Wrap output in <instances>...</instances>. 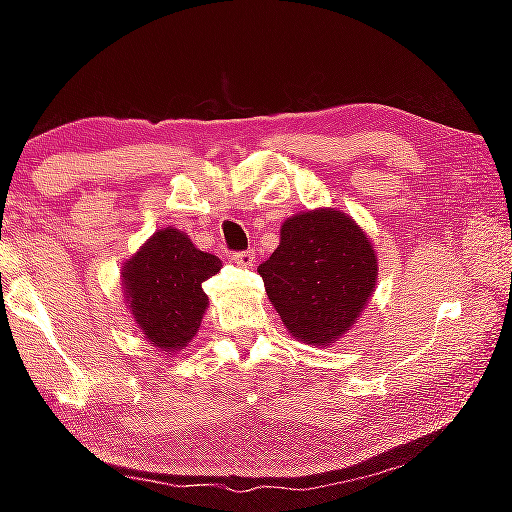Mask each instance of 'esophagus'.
Listing matches in <instances>:
<instances>
[{
  "mask_svg": "<svg viewBox=\"0 0 512 512\" xmlns=\"http://www.w3.org/2000/svg\"><path fill=\"white\" fill-rule=\"evenodd\" d=\"M232 259H235V264H237L239 268H253L255 253H250V250H244V253H235V255H232Z\"/></svg>",
  "mask_w": 512,
  "mask_h": 512,
  "instance_id": "34e87169",
  "label": "esophagus"
}]
</instances>
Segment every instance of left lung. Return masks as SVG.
Segmentation results:
<instances>
[{
  "label": "left lung",
  "instance_id": "1",
  "mask_svg": "<svg viewBox=\"0 0 512 512\" xmlns=\"http://www.w3.org/2000/svg\"><path fill=\"white\" fill-rule=\"evenodd\" d=\"M257 273L293 339L329 348L370 302L379 259L352 216L316 207L282 223L280 246Z\"/></svg>",
  "mask_w": 512,
  "mask_h": 512
}]
</instances>
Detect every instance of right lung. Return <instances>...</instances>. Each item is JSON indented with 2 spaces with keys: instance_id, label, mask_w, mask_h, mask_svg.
<instances>
[{
  "instance_id": "right-lung-1",
  "label": "right lung",
  "mask_w": 512,
  "mask_h": 512,
  "mask_svg": "<svg viewBox=\"0 0 512 512\" xmlns=\"http://www.w3.org/2000/svg\"><path fill=\"white\" fill-rule=\"evenodd\" d=\"M221 271V259L196 248L187 232L162 228L121 268L126 309L155 348L185 350L207 309L203 282Z\"/></svg>"
}]
</instances>
